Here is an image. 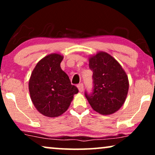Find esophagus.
Masks as SVG:
<instances>
[{
  "instance_id": "esophagus-1",
  "label": "esophagus",
  "mask_w": 155,
  "mask_h": 155,
  "mask_svg": "<svg viewBox=\"0 0 155 155\" xmlns=\"http://www.w3.org/2000/svg\"><path fill=\"white\" fill-rule=\"evenodd\" d=\"M78 90H79L80 92H82V91H83V90H84V85H83V84L80 83V84H78Z\"/></svg>"
}]
</instances>
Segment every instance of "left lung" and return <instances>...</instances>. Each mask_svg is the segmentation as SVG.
<instances>
[{
	"instance_id": "1",
	"label": "left lung",
	"mask_w": 155,
	"mask_h": 155,
	"mask_svg": "<svg viewBox=\"0 0 155 155\" xmlns=\"http://www.w3.org/2000/svg\"><path fill=\"white\" fill-rule=\"evenodd\" d=\"M89 67L93 72L94 89L91 94L85 92L88 102L99 114H114L128 94L129 82L126 72L113 56L104 51L89 58Z\"/></svg>"
}]
</instances>
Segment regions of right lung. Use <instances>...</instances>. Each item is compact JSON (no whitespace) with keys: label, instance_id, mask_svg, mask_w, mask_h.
<instances>
[{"label":"right lung","instance_id":"1","mask_svg":"<svg viewBox=\"0 0 155 155\" xmlns=\"http://www.w3.org/2000/svg\"><path fill=\"white\" fill-rule=\"evenodd\" d=\"M63 56L51 54L41 59L29 80V91L37 111L48 117H57L67 111L78 90L61 68Z\"/></svg>","mask_w":155,"mask_h":155}]
</instances>
